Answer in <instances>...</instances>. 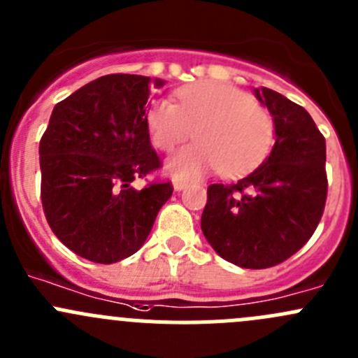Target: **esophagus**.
<instances>
[{"mask_svg":"<svg viewBox=\"0 0 358 358\" xmlns=\"http://www.w3.org/2000/svg\"><path fill=\"white\" fill-rule=\"evenodd\" d=\"M187 185H189V182H185V180H182V178L173 180V187H175V190H183Z\"/></svg>","mask_w":358,"mask_h":358,"instance_id":"esophagus-1","label":"esophagus"}]
</instances>
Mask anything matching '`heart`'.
<instances>
[{
  "mask_svg": "<svg viewBox=\"0 0 358 358\" xmlns=\"http://www.w3.org/2000/svg\"><path fill=\"white\" fill-rule=\"evenodd\" d=\"M147 128L157 149L169 152L196 131V145L173 156L168 169L180 178H196L222 169L241 175L258 166L275 136L270 112L243 90L225 83H197L176 92V103L157 100L147 110Z\"/></svg>",
  "mask_w": 358,
  "mask_h": 358,
  "instance_id": "b5f03b06",
  "label": "heart"
}]
</instances>
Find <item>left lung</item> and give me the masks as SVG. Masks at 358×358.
Wrapping results in <instances>:
<instances>
[{"label":"left lung","mask_w":358,"mask_h":358,"mask_svg":"<svg viewBox=\"0 0 358 358\" xmlns=\"http://www.w3.org/2000/svg\"><path fill=\"white\" fill-rule=\"evenodd\" d=\"M255 95L272 114L275 145L239 182L208 187L201 229L227 262L268 268L305 246L322 218L326 138L301 106L268 88Z\"/></svg>","instance_id":"obj_1"}]
</instances>
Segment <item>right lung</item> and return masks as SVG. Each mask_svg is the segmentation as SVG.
<instances>
[{
    "instance_id": "1",
    "label": "right lung",
    "mask_w": 358,
    "mask_h": 358,
    "mask_svg": "<svg viewBox=\"0 0 358 358\" xmlns=\"http://www.w3.org/2000/svg\"><path fill=\"white\" fill-rule=\"evenodd\" d=\"M162 79L109 74L59 102L39 142L41 202L60 243L95 263L138 251L171 182L133 187L161 168L150 145L147 102Z\"/></svg>"
}]
</instances>
